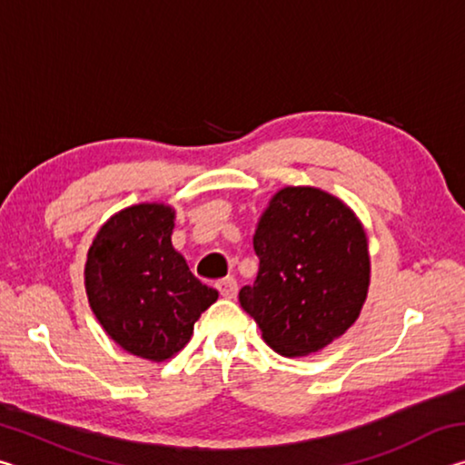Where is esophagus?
<instances>
[{
  "label": "esophagus",
  "mask_w": 465,
  "mask_h": 465,
  "mask_svg": "<svg viewBox=\"0 0 465 465\" xmlns=\"http://www.w3.org/2000/svg\"><path fill=\"white\" fill-rule=\"evenodd\" d=\"M217 289H219V293H222V297H225V299H235V295H238V282H235L233 277L219 281Z\"/></svg>",
  "instance_id": "obj_1"
}]
</instances>
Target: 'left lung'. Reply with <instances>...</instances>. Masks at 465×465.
Wrapping results in <instances>:
<instances>
[{
  "instance_id": "8db88e82",
  "label": "left lung",
  "mask_w": 465,
  "mask_h": 465,
  "mask_svg": "<svg viewBox=\"0 0 465 465\" xmlns=\"http://www.w3.org/2000/svg\"><path fill=\"white\" fill-rule=\"evenodd\" d=\"M261 261L240 303L282 357L318 352L355 324L371 282L365 227L316 186H282L256 223Z\"/></svg>"
}]
</instances>
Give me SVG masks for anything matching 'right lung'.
<instances>
[{
    "label": "right lung",
    "instance_id": "1",
    "mask_svg": "<svg viewBox=\"0 0 465 465\" xmlns=\"http://www.w3.org/2000/svg\"><path fill=\"white\" fill-rule=\"evenodd\" d=\"M174 222L166 203L123 209L100 227L84 266L85 295L104 332L153 363L184 349L194 322L219 297L172 246Z\"/></svg>",
    "mask_w": 465,
    "mask_h": 465
}]
</instances>
